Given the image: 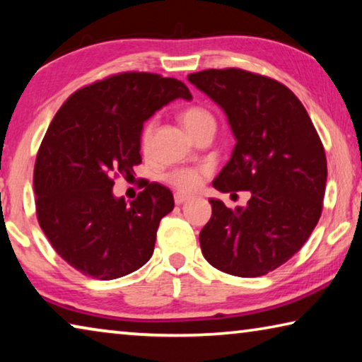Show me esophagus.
<instances>
[{"instance_id":"esophagus-1","label":"esophagus","mask_w":362,"mask_h":362,"mask_svg":"<svg viewBox=\"0 0 362 362\" xmlns=\"http://www.w3.org/2000/svg\"><path fill=\"white\" fill-rule=\"evenodd\" d=\"M187 200H189V196H185V194H181V192H176L175 194V204L176 205L185 204V202H187Z\"/></svg>"}]
</instances>
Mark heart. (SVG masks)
I'll use <instances>...</instances> for the list:
<instances>
[{"label": "heart", "mask_w": 362, "mask_h": 362, "mask_svg": "<svg viewBox=\"0 0 362 362\" xmlns=\"http://www.w3.org/2000/svg\"><path fill=\"white\" fill-rule=\"evenodd\" d=\"M181 123L189 134L194 136L205 127H215V118L209 110L199 107V105H192V107L182 110ZM155 129H157V118H150L144 124L141 132V146L144 150L150 147ZM202 173L204 171L197 168H176L166 173L165 181L181 192H194L202 182Z\"/></svg>", "instance_id": "obj_1"}]
</instances>
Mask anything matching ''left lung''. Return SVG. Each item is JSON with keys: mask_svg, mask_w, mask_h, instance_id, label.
Instances as JSON below:
<instances>
[{"mask_svg": "<svg viewBox=\"0 0 362 362\" xmlns=\"http://www.w3.org/2000/svg\"><path fill=\"white\" fill-rule=\"evenodd\" d=\"M189 82L225 111L236 139L214 187L251 191L246 207L210 199L212 218L199 235L210 265L260 276L290 260L322 214L327 158L298 97L270 77L243 69H205Z\"/></svg>", "mask_w": 362, "mask_h": 362, "instance_id": "left-lung-1", "label": "left lung"}]
</instances>
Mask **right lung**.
<instances>
[{
	"mask_svg": "<svg viewBox=\"0 0 362 362\" xmlns=\"http://www.w3.org/2000/svg\"><path fill=\"white\" fill-rule=\"evenodd\" d=\"M176 98L173 77L123 72L82 87L49 124L33 168L37 218L54 251L81 274L115 280L147 262L173 194L150 182L136 200L113 196V177L142 162V126Z\"/></svg>",
	"mask_w": 362,
	"mask_h": 362,
	"instance_id": "1",
	"label": "right lung"
}]
</instances>
